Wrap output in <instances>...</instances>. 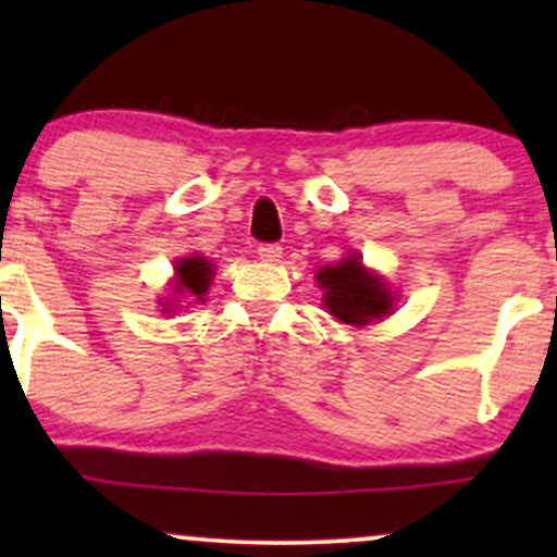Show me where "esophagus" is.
<instances>
[{"instance_id": "1", "label": "esophagus", "mask_w": 557, "mask_h": 557, "mask_svg": "<svg viewBox=\"0 0 557 557\" xmlns=\"http://www.w3.org/2000/svg\"><path fill=\"white\" fill-rule=\"evenodd\" d=\"M259 259L267 261V264H277L280 259H283V248L277 246V243H261V246L257 248Z\"/></svg>"}]
</instances>
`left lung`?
Wrapping results in <instances>:
<instances>
[{
  "label": "left lung",
  "instance_id": "8db88e82",
  "mask_svg": "<svg viewBox=\"0 0 557 557\" xmlns=\"http://www.w3.org/2000/svg\"><path fill=\"white\" fill-rule=\"evenodd\" d=\"M317 283L324 290V309L337 322L367 327L369 322H380L395 306V296L380 274L369 272L361 264L359 253L345 257L337 264L322 267L317 272Z\"/></svg>",
  "mask_w": 557,
  "mask_h": 557
}]
</instances>
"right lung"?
<instances>
[{"mask_svg":"<svg viewBox=\"0 0 557 557\" xmlns=\"http://www.w3.org/2000/svg\"><path fill=\"white\" fill-rule=\"evenodd\" d=\"M214 277V264L203 257H185L177 259L175 267V293L177 296H188L196 300H203L209 285ZM164 311H170V306L164 304Z\"/></svg>","mask_w":557,"mask_h":557,"instance_id":"add662e5","label":"right lung"}]
</instances>
